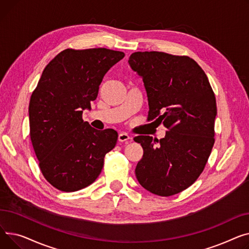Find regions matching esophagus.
I'll list each match as a JSON object with an SVG mask.
<instances>
[{"instance_id": "34e87169", "label": "esophagus", "mask_w": 249, "mask_h": 249, "mask_svg": "<svg viewBox=\"0 0 249 249\" xmlns=\"http://www.w3.org/2000/svg\"><path fill=\"white\" fill-rule=\"evenodd\" d=\"M129 141H131V137L128 134L124 133V131H122V133H120V135H119V142H127Z\"/></svg>"}]
</instances>
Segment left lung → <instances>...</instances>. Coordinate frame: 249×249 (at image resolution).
I'll list each match as a JSON object with an SVG mask.
<instances>
[{
	"instance_id": "obj_1",
	"label": "left lung",
	"mask_w": 249,
	"mask_h": 249,
	"mask_svg": "<svg viewBox=\"0 0 249 249\" xmlns=\"http://www.w3.org/2000/svg\"><path fill=\"white\" fill-rule=\"evenodd\" d=\"M128 64L143 81L149 121L156 119L169 129L160 141L150 136L134 139L143 149L137 179L153 194H178L198 179L211 154L217 114L214 92L205 72L187 56L135 52Z\"/></svg>"
}]
</instances>
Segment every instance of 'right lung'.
<instances>
[{"label": "right lung", "instance_id": "right-lung-1", "mask_svg": "<svg viewBox=\"0 0 249 249\" xmlns=\"http://www.w3.org/2000/svg\"><path fill=\"white\" fill-rule=\"evenodd\" d=\"M124 53L106 48L65 49L44 68L29 104L30 137L45 179L63 192L92 184L118 133L83 122L106 73Z\"/></svg>", "mask_w": 249, "mask_h": 249}]
</instances>
